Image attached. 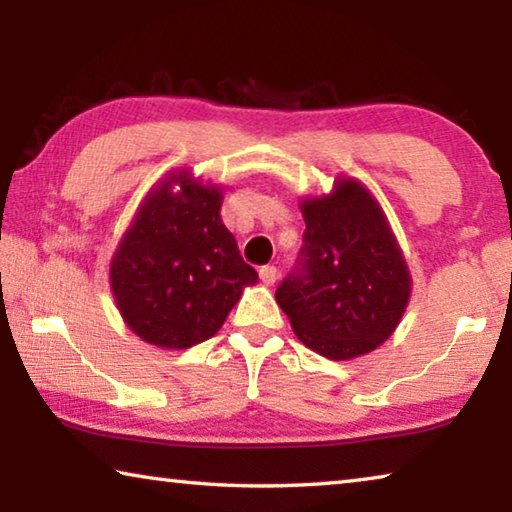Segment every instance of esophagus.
I'll return each mask as SVG.
<instances>
[{
  "mask_svg": "<svg viewBox=\"0 0 512 512\" xmlns=\"http://www.w3.org/2000/svg\"><path fill=\"white\" fill-rule=\"evenodd\" d=\"M259 280H262L266 287H273L277 280V268L275 266H262L259 268Z\"/></svg>",
  "mask_w": 512,
  "mask_h": 512,
  "instance_id": "1",
  "label": "esophagus"
}]
</instances>
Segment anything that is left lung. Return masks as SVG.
Masks as SVG:
<instances>
[{
	"mask_svg": "<svg viewBox=\"0 0 512 512\" xmlns=\"http://www.w3.org/2000/svg\"><path fill=\"white\" fill-rule=\"evenodd\" d=\"M307 230L296 268L275 291L298 339L348 361L379 348L409 305L411 275L384 212L354 178L300 205Z\"/></svg>",
	"mask_w": 512,
	"mask_h": 512,
	"instance_id": "1",
	"label": "left lung"
}]
</instances>
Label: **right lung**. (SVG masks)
I'll return each mask as SVG.
<instances>
[{
    "instance_id": "right-lung-1",
    "label": "right lung",
    "mask_w": 512,
    "mask_h": 512,
    "mask_svg": "<svg viewBox=\"0 0 512 512\" xmlns=\"http://www.w3.org/2000/svg\"><path fill=\"white\" fill-rule=\"evenodd\" d=\"M180 186L178 193L172 189ZM223 194L189 171L146 194L110 262L124 323L142 341L185 350L219 332L257 271L221 221Z\"/></svg>"
}]
</instances>
